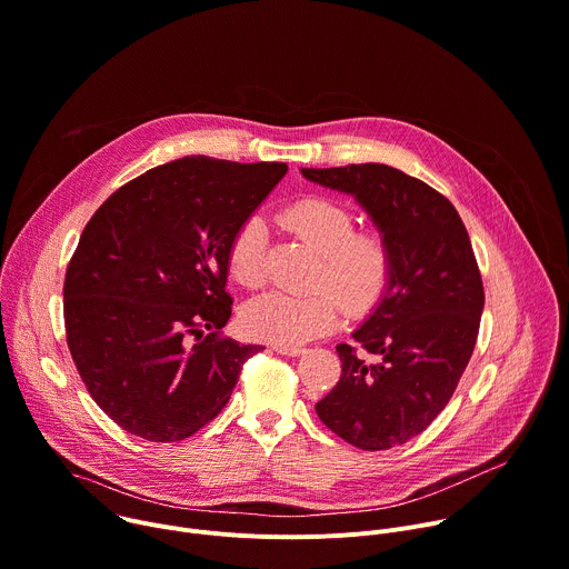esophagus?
<instances>
[{"label":"esophagus","mask_w":569,"mask_h":569,"mask_svg":"<svg viewBox=\"0 0 569 569\" xmlns=\"http://www.w3.org/2000/svg\"><path fill=\"white\" fill-rule=\"evenodd\" d=\"M272 351H277L279 356H288V358H297V356L303 353L301 347H281V345H274Z\"/></svg>","instance_id":"34e87169"}]
</instances>
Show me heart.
Returning <instances> with one entry per match:
<instances>
[{
  "instance_id": "b5f03b06",
  "label": "heart",
  "mask_w": 569,
  "mask_h": 569,
  "mask_svg": "<svg viewBox=\"0 0 569 569\" xmlns=\"http://www.w3.org/2000/svg\"><path fill=\"white\" fill-rule=\"evenodd\" d=\"M286 229L319 254L317 290L306 297L268 292L242 310V329L257 340L295 347L336 329L342 306L351 315L369 312L385 297L393 259L389 242L378 231H356L353 213L327 198H301L281 213ZM268 231L261 218L242 222L227 248L231 277L246 288L263 283Z\"/></svg>"
}]
</instances>
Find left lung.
Segmentation results:
<instances>
[{"mask_svg":"<svg viewBox=\"0 0 569 569\" xmlns=\"http://www.w3.org/2000/svg\"><path fill=\"white\" fill-rule=\"evenodd\" d=\"M301 176L351 193L393 259L385 297L353 331L356 347L338 345L342 376L315 405L317 417L360 450L408 443L446 408L477 342L483 286L468 231L448 198L398 169L349 164Z\"/></svg>","mask_w":569,"mask_h":569,"instance_id":"1","label":"left lung"}]
</instances>
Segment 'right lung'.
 Segmentation results:
<instances>
[{
	"mask_svg": "<svg viewBox=\"0 0 569 569\" xmlns=\"http://www.w3.org/2000/svg\"><path fill=\"white\" fill-rule=\"evenodd\" d=\"M286 171L182 157L117 189L80 233L62 288L67 347L126 432L157 443L196 435L263 349L220 336L227 248Z\"/></svg>",
	"mask_w": 569,
	"mask_h": 569,
	"instance_id": "right-lung-1",
	"label": "right lung"
}]
</instances>
